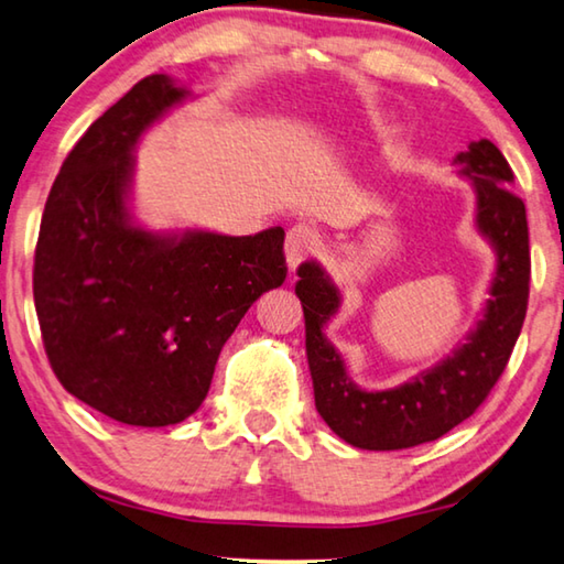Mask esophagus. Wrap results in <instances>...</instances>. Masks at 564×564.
<instances>
[{
    "label": "esophagus",
    "instance_id": "34e87169",
    "mask_svg": "<svg viewBox=\"0 0 564 564\" xmlns=\"http://www.w3.org/2000/svg\"><path fill=\"white\" fill-rule=\"evenodd\" d=\"M319 245V235L307 225H294L288 229V239H284V254H288V267L297 270V267L315 254Z\"/></svg>",
    "mask_w": 564,
    "mask_h": 564
}]
</instances>
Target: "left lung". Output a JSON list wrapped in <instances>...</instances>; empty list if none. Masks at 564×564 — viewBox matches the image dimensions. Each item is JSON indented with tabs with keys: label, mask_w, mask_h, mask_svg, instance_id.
Returning a JSON list of instances; mask_svg holds the SVG:
<instances>
[{
	"label": "left lung",
	"mask_w": 564,
	"mask_h": 564,
	"mask_svg": "<svg viewBox=\"0 0 564 564\" xmlns=\"http://www.w3.org/2000/svg\"><path fill=\"white\" fill-rule=\"evenodd\" d=\"M455 164L475 182L477 229L495 247L497 272L485 317L445 362L394 390H359L322 335L339 307L337 288L317 262H302L297 270L294 292L304 310L315 408L335 435L359 449H408L447 435L487 400L520 337L530 297V232L524 202L507 189L514 174L490 140L469 142Z\"/></svg>",
	"instance_id": "1"
}]
</instances>
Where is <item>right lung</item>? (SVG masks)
Segmentation results:
<instances>
[{"label": "right lung", "instance_id": "obj_1", "mask_svg": "<svg viewBox=\"0 0 564 564\" xmlns=\"http://www.w3.org/2000/svg\"><path fill=\"white\" fill-rule=\"evenodd\" d=\"M184 97L150 74L79 137L34 249V307L54 375L77 400L137 427L197 412L239 319L288 276L282 227L164 237L129 221L134 144Z\"/></svg>", "mask_w": 564, "mask_h": 564}]
</instances>
